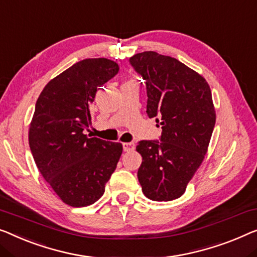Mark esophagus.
Masks as SVG:
<instances>
[{
  "label": "esophagus",
  "instance_id": "obj_1",
  "mask_svg": "<svg viewBox=\"0 0 257 257\" xmlns=\"http://www.w3.org/2000/svg\"><path fill=\"white\" fill-rule=\"evenodd\" d=\"M122 147H123V151L129 152V151H133L134 149H135V144L132 143V142H129V143L122 144Z\"/></svg>",
  "mask_w": 257,
  "mask_h": 257
}]
</instances>
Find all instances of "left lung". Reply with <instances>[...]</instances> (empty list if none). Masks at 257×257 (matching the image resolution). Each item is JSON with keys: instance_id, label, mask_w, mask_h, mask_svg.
I'll return each instance as SVG.
<instances>
[{"instance_id": "left-lung-1", "label": "left lung", "mask_w": 257, "mask_h": 257, "mask_svg": "<svg viewBox=\"0 0 257 257\" xmlns=\"http://www.w3.org/2000/svg\"><path fill=\"white\" fill-rule=\"evenodd\" d=\"M129 62L145 80L147 113L162 124L158 141H141L137 177L145 196L172 201L185 193L201 166L211 139L216 112L206 80L174 57L143 52Z\"/></svg>"}]
</instances>
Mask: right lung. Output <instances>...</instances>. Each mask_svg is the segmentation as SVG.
<instances>
[{
	"mask_svg": "<svg viewBox=\"0 0 257 257\" xmlns=\"http://www.w3.org/2000/svg\"><path fill=\"white\" fill-rule=\"evenodd\" d=\"M117 71L112 60H82L48 82L37 100L29 130L31 152L57 196L75 208L102 196L122 155L121 143L84 134L95 93Z\"/></svg>",
	"mask_w": 257,
	"mask_h": 257,
	"instance_id": "1",
	"label": "right lung"
}]
</instances>
